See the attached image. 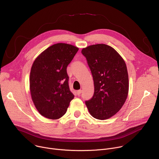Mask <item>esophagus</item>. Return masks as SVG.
Listing matches in <instances>:
<instances>
[{"label":"esophagus","instance_id":"obj_1","mask_svg":"<svg viewBox=\"0 0 159 159\" xmlns=\"http://www.w3.org/2000/svg\"><path fill=\"white\" fill-rule=\"evenodd\" d=\"M81 93H82V90H78V91H77V94L78 96H80Z\"/></svg>","mask_w":159,"mask_h":159}]
</instances>
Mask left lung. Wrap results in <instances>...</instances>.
<instances>
[{"label": "left lung", "mask_w": 159, "mask_h": 159, "mask_svg": "<svg viewBox=\"0 0 159 159\" xmlns=\"http://www.w3.org/2000/svg\"><path fill=\"white\" fill-rule=\"evenodd\" d=\"M82 53L87 59L94 85V95L85 105L94 118L108 119L121 109L128 95L125 63L113 48L104 44L83 48Z\"/></svg>", "instance_id": "left-lung-1"}]
</instances>
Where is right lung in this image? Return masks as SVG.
<instances>
[{
    "mask_svg": "<svg viewBox=\"0 0 159 159\" xmlns=\"http://www.w3.org/2000/svg\"><path fill=\"white\" fill-rule=\"evenodd\" d=\"M79 48L65 43L54 44L35 60L30 75V91L40 115L58 119L66 113L73 94L69 88L66 68Z\"/></svg>",
    "mask_w": 159,
    "mask_h": 159,
    "instance_id": "1",
    "label": "right lung"
}]
</instances>
